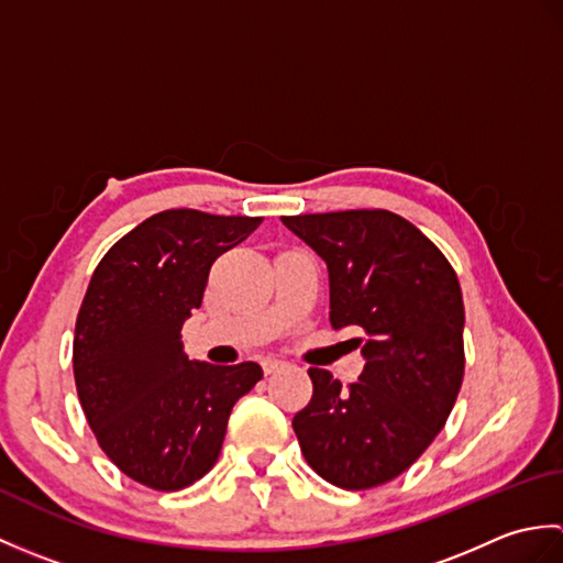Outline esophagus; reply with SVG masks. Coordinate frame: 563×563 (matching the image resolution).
Masks as SVG:
<instances>
[{
	"mask_svg": "<svg viewBox=\"0 0 563 563\" xmlns=\"http://www.w3.org/2000/svg\"><path fill=\"white\" fill-rule=\"evenodd\" d=\"M283 363L280 361H275V357H266V361L261 363V367H263V375H273L275 369H278Z\"/></svg>",
	"mask_w": 563,
	"mask_h": 563,
	"instance_id": "esophagus-1",
	"label": "esophagus"
}]
</instances>
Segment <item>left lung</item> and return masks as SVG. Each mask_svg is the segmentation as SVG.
Instances as JSON below:
<instances>
[{
  "label": "left lung",
  "mask_w": 563,
  "mask_h": 563,
  "mask_svg": "<svg viewBox=\"0 0 563 563\" xmlns=\"http://www.w3.org/2000/svg\"><path fill=\"white\" fill-rule=\"evenodd\" d=\"M327 261L331 327H361L365 369L341 387L309 367L312 401L292 428L329 484L365 492L397 479L445 426L464 377L457 273L401 214L341 210L280 218Z\"/></svg>",
  "instance_id": "1"
}]
</instances>
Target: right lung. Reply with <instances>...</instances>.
Segmentation results:
<instances>
[{
    "instance_id": "right-lung-1",
    "label": "right lung",
    "mask_w": 563,
    "mask_h": 563,
    "mask_svg": "<svg viewBox=\"0 0 563 563\" xmlns=\"http://www.w3.org/2000/svg\"><path fill=\"white\" fill-rule=\"evenodd\" d=\"M263 218L164 210L106 251L84 295L71 367L99 448L130 479L178 492L220 457L232 406L263 377L256 363L188 361L181 327L212 263Z\"/></svg>"
}]
</instances>
